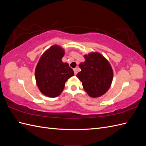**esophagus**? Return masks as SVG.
I'll return each mask as SVG.
<instances>
[{
  "label": "esophagus",
  "mask_w": 146,
  "mask_h": 146,
  "mask_svg": "<svg viewBox=\"0 0 146 146\" xmlns=\"http://www.w3.org/2000/svg\"><path fill=\"white\" fill-rule=\"evenodd\" d=\"M74 71L75 75H76L78 73V69L77 68H74Z\"/></svg>",
  "instance_id": "esophagus-1"
}]
</instances>
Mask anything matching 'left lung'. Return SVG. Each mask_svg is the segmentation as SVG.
Segmentation results:
<instances>
[{"instance_id":"1","label":"left lung","mask_w":146,"mask_h":146,"mask_svg":"<svg viewBox=\"0 0 146 146\" xmlns=\"http://www.w3.org/2000/svg\"><path fill=\"white\" fill-rule=\"evenodd\" d=\"M85 62L79 67L81 71L77 74L84 90L91 98L104 95L110 88L113 80V72L108 61L98 52L84 55Z\"/></svg>"}]
</instances>
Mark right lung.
<instances>
[{"instance_id": "add662e5", "label": "right lung", "mask_w": 146, "mask_h": 146, "mask_svg": "<svg viewBox=\"0 0 146 146\" xmlns=\"http://www.w3.org/2000/svg\"><path fill=\"white\" fill-rule=\"evenodd\" d=\"M64 55L62 48L53 46L42 55L35 69L36 85L42 93L47 97L58 96L64 89L66 82L74 75L68 63L61 61Z\"/></svg>"}]
</instances>
